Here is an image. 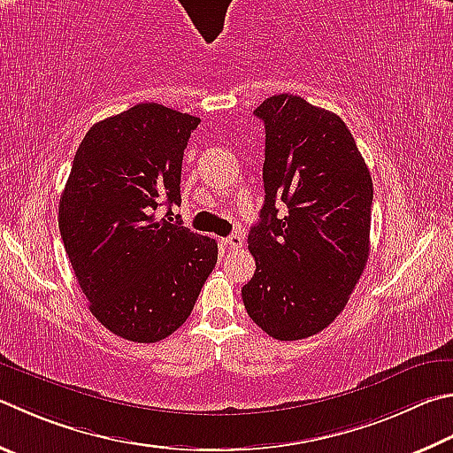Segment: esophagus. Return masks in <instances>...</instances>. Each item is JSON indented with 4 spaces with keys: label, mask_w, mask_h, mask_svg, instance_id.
Wrapping results in <instances>:
<instances>
[{
    "label": "esophagus",
    "mask_w": 453,
    "mask_h": 453,
    "mask_svg": "<svg viewBox=\"0 0 453 453\" xmlns=\"http://www.w3.org/2000/svg\"><path fill=\"white\" fill-rule=\"evenodd\" d=\"M224 245L226 248H232V250H240L242 245H243V240L237 234H234V235H229V237H226L224 240Z\"/></svg>",
    "instance_id": "obj_1"
}]
</instances>
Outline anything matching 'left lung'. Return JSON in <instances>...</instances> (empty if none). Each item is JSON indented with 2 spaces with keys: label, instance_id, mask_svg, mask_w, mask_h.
<instances>
[{
  "label": "left lung",
  "instance_id": "1",
  "mask_svg": "<svg viewBox=\"0 0 453 453\" xmlns=\"http://www.w3.org/2000/svg\"><path fill=\"white\" fill-rule=\"evenodd\" d=\"M253 112L265 125V202L248 235L255 273L242 297L269 336L299 341L339 317L363 275L372 178L334 112L289 93Z\"/></svg>",
  "mask_w": 453,
  "mask_h": 453
}]
</instances>
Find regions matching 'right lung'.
<instances>
[{
  "label": "right lung",
  "instance_id": "right-lung-1",
  "mask_svg": "<svg viewBox=\"0 0 453 453\" xmlns=\"http://www.w3.org/2000/svg\"><path fill=\"white\" fill-rule=\"evenodd\" d=\"M198 117L141 103L90 127L59 202V229L88 309L111 333L158 342L186 323L218 243L156 219L182 203L184 148Z\"/></svg>",
  "mask_w": 453,
  "mask_h": 453
}]
</instances>
